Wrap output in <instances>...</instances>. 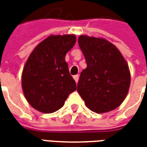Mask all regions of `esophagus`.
I'll return each instance as SVG.
<instances>
[{"instance_id": "1", "label": "esophagus", "mask_w": 147, "mask_h": 147, "mask_svg": "<svg viewBox=\"0 0 147 147\" xmlns=\"http://www.w3.org/2000/svg\"><path fill=\"white\" fill-rule=\"evenodd\" d=\"M74 80L76 81V83H78V81H79V75H76V76H73Z\"/></svg>"}]
</instances>
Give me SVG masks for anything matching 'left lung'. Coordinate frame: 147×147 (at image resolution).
Segmentation results:
<instances>
[{
	"mask_svg": "<svg viewBox=\"0 0 147 147\" xmlns=\"http://www.w3.org/2000/svg\"><path fill=\"white\" fill-rule=\"evenodd\" d=\"M78 42L87 67L80 74L77 91L93 112L103 113L117 109L129 90L131 76L126 61L104 38L81 35Z\"/></svg>",
	"mask_w": 147,
	"mask_h": 147,
	"instance_id": "obj_1",
	"label": "left lung"
}]
</instances>
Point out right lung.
I'll return each instance as SVG.
<instances>
[{
  "instance_id": "1",
  "label": "right lung",
  "mask_w": 147,
  "mask_h": 147,
  "mask_svg": "<svg viewBox=\"0 0 147 147\" xmlns=\"http://www.w3.org/2000/svg\"><path fill=\"white\" fill-rule=\"evenodd\" d=\"M76 41L73 34L50 35L28 57L23 70L22 87L27 101L37 110L54 113L76 90L65 61V55Z\"/></svg>"
}]
</instances>
